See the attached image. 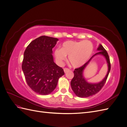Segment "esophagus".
Masks as SVG:
<instances>
[{
  "instance_id": "34e87169",
  "label": "esophagus",
  "mask_w": 127,
  "mask_h": 127,
  "mask_svg": "<svg viewBox=\"0 0 127 127\" xmlns=\"http://www.w3.org/2000/svg\"><path fill=\"white\" fill-rule=\"evenodd\" d=\"M64 72H65V73H66L68 71H69V69H68V68H64Z\"/></svg>"
}]
</instances>
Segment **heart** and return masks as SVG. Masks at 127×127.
<instances>
[{
	"instance_id": "1",
	"label": "heart",
	"mask_w": 127,
	"mask_h": 127,
	"mask_svg": "<svg viewBox=\"0 0 127 127\" xmlns=\"http://www.w3.org/2000/svg\"><path fill=\"white\" fill-rule=\"evenodd\" d=\"M94 50V46L90 41H67L61 48L55 52L57 60L61 62L68 57V61L72 67L78 68L85 64L90 59Z\"/></svg>"
}]
</instances>
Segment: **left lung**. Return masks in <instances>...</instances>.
<instances>
[{
  "mask_svg": "<svg viewBox=\"0 0 127 127\" xmlns=\"http://www.w3.org/2000/svg\"><path fill=\"white\" fill-rule=\"evenodd\" d=\"M97 50L99 51L95 53L93 56H92L87 63L83 65L82 66L78 68H76L74 71V76L71 80L70 84L72 91L78 97H87L96 94L102 89L106 81L111 69V64L109 56L106 50L103 48L101 44H99L97 48ZM97 54H102L105 57L108 65V71L106 77L101 82L96 84L88 83L83 77V71L90 62L92 58Z\"/></svg>",
  "mask_w": 127,
  "mask_h": 127,
  "instance_id": "1",
  "label": "left lung"
}]
</instances>
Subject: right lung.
Listing matches in <instances>:
<instances>
[{"label": "right lung", "instance_id": "1", "mask_svg": "<svg viewBox=\"0 0 127 127\" xmlns=\"http://www.w3.org/2000/svg\"><path fill=\"white\" fill-rule=\"evenodd\" d=\"M58 39L41 36L32 41L24 53L22 68L29 86L36 93L45 95L56 88L64 69L53 61L52 49Z\"/></svg>", "mask_w": 127, "mask_h": 127}]
</instances>
